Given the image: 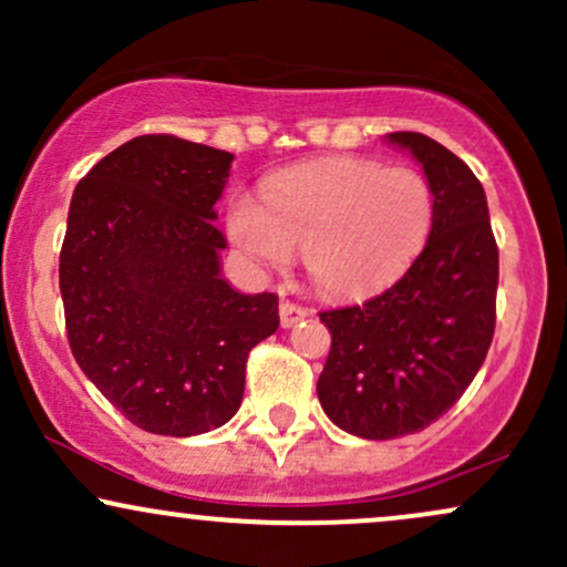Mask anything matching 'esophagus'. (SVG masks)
Returning a JSON list of instances; mask_svg holds the SVG:
<instances>
[{
	"instance_id": "obj_1",
	"label": "esophagus",
	"mask_w": 567,
	"mask_h": 567,
	"mask_svg": "<svg viewBox=\"0 0 567 567\" xmlns=\"http://www.w3.org/2000/svg\"><path fill=\"white\" fill-rule=\"evenodd\" d=\"M306 315H309V309H303V306L290 301L279 303V322H282V328H292V324L301 322Z\"/></svg>"
}]
</instances>
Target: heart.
Wrapping results in <instances>:
<instances>
[{"instance_id": "1", "label": "heart", "mask_w": 567, "mask_h": 567, "mask_svg": "<svg viewBox=\"0 0 567 567\" xmlns=\"http://www.w3.org/2000/svg\"><path fill=\"white\" fill-rule=\"evenodd\" d=\"M261 199H231L229 237L266 271L303 252L306 275L330 298H362L392 285L424 250L434 224L424 173L360 157L271 175Z\"/></svg>"}]
</instances>
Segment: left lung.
I'll use <instances>...</instances> for the list:
<instances>
[{
  "label": "left lung",
  "instance_id": "obj_1",
  "mask_svg": "<svg viewBox=\"0 0 567 567\" xmlns=\"http://www.w3.org/2000/svg\"><path fill=\"white\" fill-rule=\"evenodd\" d=\"M424 165L434 224L389 290L320 311L333 336L317 396L343 432L394 440L447 413L474 381L496 330L498 247L485 188L429 135L389 133Z\"/></svg>",
  "mask_w": 567,
  "mask_h": 567
}]
</instances>
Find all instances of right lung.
Here are the masks:
<instances>
[{
	"label": "right lung",
	"instance_id": "1",
	"mask_svg": "<svg viewBox=\"0 0 567 567\" xmlns=\"http://www.w3.org/2000/svg\"><path fill=\"white\" fill-rule=\"evenodd\" d=\"M231 154L138 135L76 184L61 296L76 365L143 432L192 437L239 410L247 354L279 328L277 296L220 277L216 202Z\"/></svg>",
	"mask_w": 567,
	"mask_h": 567
}]
</instances>
